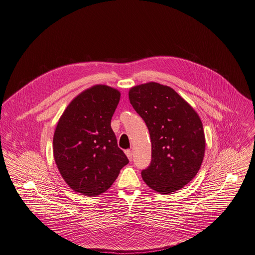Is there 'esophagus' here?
<instances>
[{
	"mask_svg": "<svg viewBox=\"0 0 255 255\" xmlns=\"http://www.w3.org/2000/svg\"><path fill=\"white\" fill-rule=\"evenodd\" d=\"M125 154L127 155L128 159L131 161V160H132V158H133V154H132V151H131V150H126V151H125Z\"/></svg>",
	"mask_w": 255,
	"mask_h": 255,
	"instance_id": "obj_1",
	"label": "esophagus"
}]
</instances>
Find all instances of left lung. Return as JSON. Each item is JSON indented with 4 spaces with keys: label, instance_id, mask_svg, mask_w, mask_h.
Wrapping results in <instances>:
<instances>
[{
    "label": "left lung",
    "instance_id": "8db88e82",
    "mask_svg": "<svg viewBox=\"0 0 255 255\" xmlns=\"http://www.w3.org/2000/svg\"><path fill=\"white\" fill-rule=\"evenodd\" d=\"M129 100L151 139V162L141 172L145 184L162 195L183 189L198 173L205 155L198 113L173 89L153 82L131 88Z\"/></svg>",
    "mask_w": 255,
    "mask_h": 255
}]
</instances>
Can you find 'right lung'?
Segmentation results:
<instances>
[{
    "label": "right lung",
    "mask_w": 255,
    "mask_h": 255,
    "mask_svg": "<svg viewBox=\"0 0 255 255\" xmlns=\"http://www.w3.org/2000/svg\"><path fill=\"white\" fill-rule=\"evenodd\" d=\"M120 96L111 87L93 86L68 104L57 122L54 160L62 178L76 193L101 195L129 162L111 128Z\"/></svg>",
    "instance_id": "1"
}]
</instances>
